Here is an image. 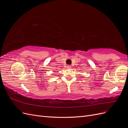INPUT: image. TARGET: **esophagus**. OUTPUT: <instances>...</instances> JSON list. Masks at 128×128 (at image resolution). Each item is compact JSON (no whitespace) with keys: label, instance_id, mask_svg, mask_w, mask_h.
Segmentation results:
<instances>
[{"label":"esophagus","instance_id":"34e87169","mask_svg":"<svg viewBox=\"0 0 128 128\" xmlns=\"http://www.w3.org/2000/svg\"><path fill=\"white\" fill-rule=\"evenodd\" d=\"M67 68H71V66H70V65H68Z\"/></svg>","mask_w":128,"mask_h":128}]
</instances>
